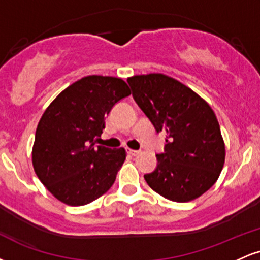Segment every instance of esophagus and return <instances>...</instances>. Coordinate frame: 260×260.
<instances>
[{"instance_id":"obj_1","label":"esophagus","mask_w":260,"mask_h":260,"mask_svg":"<svg viewBox=\"0 0 260 260\" xmlns=\"http://www.w3.org/2000/svg\"><path fill=\"white\" fill-rule=\"evenodd\" d=\"M127 153L129 155H132V156H137V155L140 154L139 150H133V149H127Z\"/></svg>"}]
</instances>
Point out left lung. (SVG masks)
<instances>
[{"label":"left lung","mask_w":260,"mask_h":260,"mask_svg":"<svg viewBox=\"0 0 260 260\" xmlns=\"http://www.w3.org/2000/svg\"><path fill=\"white\" fill-rule=\"evenodd\" d=\"M127 82L156 132L166 136L165 151L156 155V169L144 175L149 187L177 203L204 194L225 162V143L213 109L192 89L165 74L133 76Z\"/></svg>","instance_id":"obj_1"}]
</instances>
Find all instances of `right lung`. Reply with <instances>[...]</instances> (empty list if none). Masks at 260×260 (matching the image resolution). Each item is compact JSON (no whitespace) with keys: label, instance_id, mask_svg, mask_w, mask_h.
Listing matches in <instances>:
<instances>
[{"label":"right lung","instance_id":"add662e5","mask_svg":"<svg viewBox=\"0 0 260 260\" xmlns=\"http://www.w3.org/2000/svg\"><path fill=\"white\" fill-rule=\"evenodd\" d=\"M128 95L121 78L88 76L59 92L45 110L35 132L32 166L59 202L80 207L111 188L126 150L95 144L113 105Z\"/></svg>","mask_w":260,"mask_h":260}]
</instances>
